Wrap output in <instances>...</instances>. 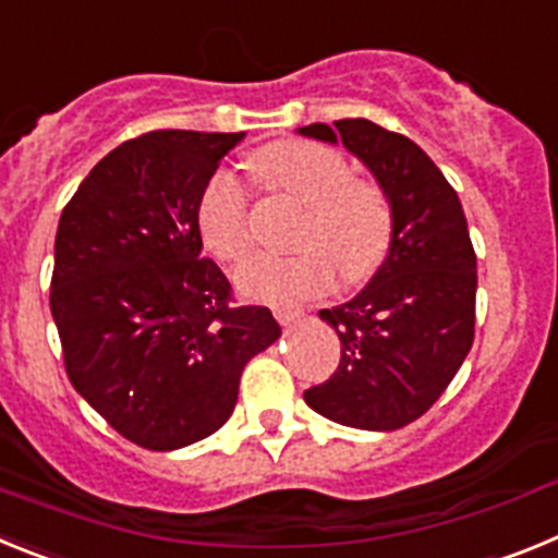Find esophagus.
<instances>
[{
    "label": "esophagus",
    "instance_id": "34e87169",
    "mask_svg": "<svg viewBox=\"0 0 558 558\" xmlns=\"http://www.w3.org/2000/svg\"><path fill=\"white\" fill-rule=\"evenodd\" d=\"M274 315H276V322L279 324H293L299 322L304 315V307L302 304H295V302H279L274 304Z\"/></svg>",
    "mask_w": 558,
    "mask_h": 558
}]
</instances>
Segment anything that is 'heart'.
<instances>
[{
  "mask_svg": "<svg viewBox=\"0 0 558 558\" xmlns=\"http://www.w3.org/2000/svg\"><path fill=\"white\" fill-rule=\"evenodd\" d=\"M251 170L268 190L304 204L290 254H256L236 270L251 299L279 302L327 290L332 276L360 282L383 265L393 240V206L383 184L354 175L343 153L318 142H274L251 156ZM204 245L220 263H240L251 248L248 190L218 172L198 204Z\"/></svg>",
  "mask_w": 558,
  "mask_h": 558,
  "instance_id": "1",
  "label": "heart"
}]
</instances>
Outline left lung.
Masks as SVG:
<instances>
[{
    "instance_id": "obj_1",
    "label": "left lung",
    "mask_w": 558,
    "mask_h": 558,
    "mask_svg": "<svg viewBox=\"0 0 558 558\" xmlns=\"http://www.w3.org/2000/svg\"><path fill=\"white\" fill-rule=\"evenodd\" d=\"M304 136L343 142L393 206V240L372 282L322 310L340 363L304 391L313 411L357 430H397L425 416L475 340L477 256L458 192L416 142L368 120L315 122Z\"/></svg>"
}]
</instances>
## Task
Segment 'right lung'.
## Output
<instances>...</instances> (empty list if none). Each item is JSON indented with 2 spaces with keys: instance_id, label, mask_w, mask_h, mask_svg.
I'll return each instance as SVG.
<instances>
[{
  "instance_id": "obj_1",
  "label": "right lung",
  "mask_w": 558,
  "mask_h": 558,
  "mask_svg": "<svg viewBox=\"0 0 558 558\" xmlns=\"http://www.w3.org/2000/svg\"><path fill=\"white\" fill-rule=\"evenodd\" d=\"M243 133L150 131L113 147L61 211L49 307L75 391L145 450L226 425L245 363L282 329L201 256L198 204Z\"/></svg>"
}]
</instances>
